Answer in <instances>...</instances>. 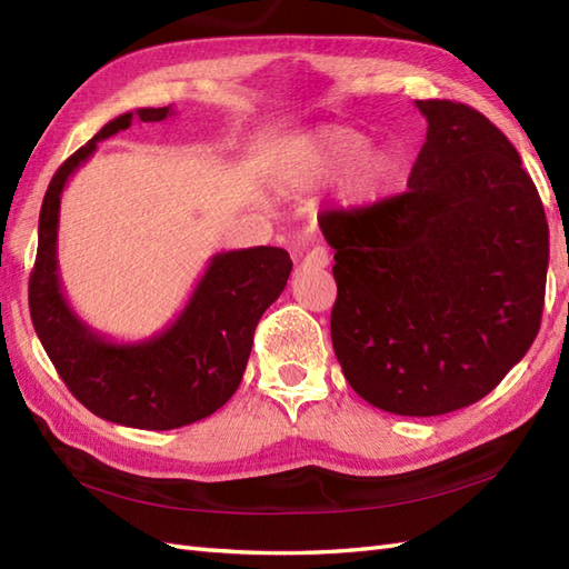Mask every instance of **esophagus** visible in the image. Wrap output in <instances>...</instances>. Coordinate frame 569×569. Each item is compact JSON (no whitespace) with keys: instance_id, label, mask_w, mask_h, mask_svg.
Returning a JSON list of instances; mask_svg holds the SVG:
<instances>
[{"instance_id":"34e87169","label":"esophagus","mask_w":569,"mask_h":569,"mask_svg":"<svg viewBox=\"0 0 569 569\" xmlns=\"http://www.w3.org/2000/svg\"><path fill=\"white\" fill-rule=\"evenodd\" d=\"M330 263V253H328V249L325 247H312L306 257H303V271H310V269H325V266Z\"/></svg>"}]
</instances>
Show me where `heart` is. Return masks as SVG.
Returning a JSON list of instances; mask_svg holds the SVG:
<instances>
[{"instance_id": "1", "label": "heart", "mask_w": 569, "mask_h": 569, "mask_svg": "<svg viewBox=\"0 0 569 569\" xmlns=\"http://www.w3.org/2000/svg\"><path fill=\"white\" fill-rule=\"evenodd\" d=\"M345 168L340 196L347 204H369L383 196L396 173V156L365 143V137L349 127H320L300 141L288 156V171L300 186L320 183Z\"/></svg>"}]
</instances>
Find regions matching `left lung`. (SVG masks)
<instances>
[{
    "label": "left lung",
    "mask_w": 569,
    "mask_h": 569,
    "mask_svg": "<svg viewBox=\"0 0 569 569\" xmlns=\"http://www.w3.org/2000/svg\"><path fill=\"white\" fill-rule=\"evenodd\" d=\"M428 119L408 190L322 212L335 249L330 330L349 386L396 416L477 403L540 330L548 220L513 143L462 102Z\"/></svg>",
    "instance_id": "1"
}]
</instances>
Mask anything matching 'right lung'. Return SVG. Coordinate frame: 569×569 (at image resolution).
Segmentation results:
<instances>
[{"mask_svg":"<svg viewBox=\"0 0 569 569\" xmlns=\"http://www.w3.org/2000/svg\"><path fill=\"white\" fill-rule=\"evenodd\" d=\"M171 107H143L107 122L58 168L39 217V251L29 278L33 330L78 401L117 426L173 430L212 416L244 377L253 330L281 296L293 261L286 249L220 251L183 312L143 342H112L84 325L63 296L58 273V217L68 178L98 143L141 122H163Z\"/></svg>","mask_w":569,"mask_h":569,"instance_id":"right-lung-1","label":"right lung"}]
</instances>
